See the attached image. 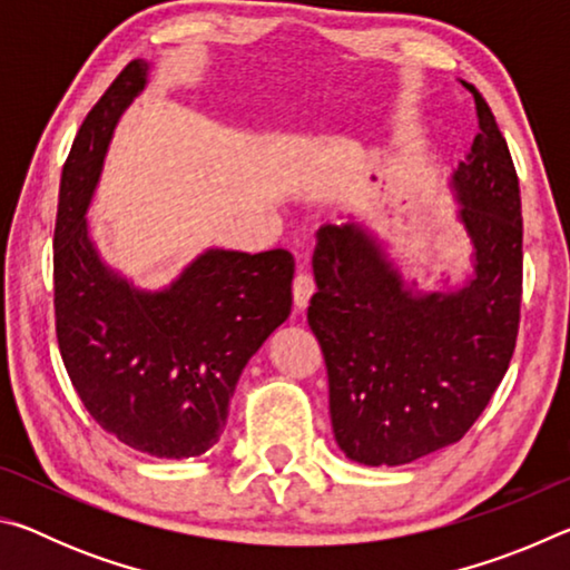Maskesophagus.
<instances>
[{
  "instance_id": "1",
  "label": "esophagus",
  "mask_w": 570,
  "mask_h": 570,
  "mask_svg": "<svg viewBox=\"0 0 570 570\" xmlns=\"http://www.w3.org/2000/svg\"><path fill=\"white\" fill-rule=\"evenodd\" d=\"M314 294V278L308 274H296L294 278V304L298 312L308 306V298Z\"/></svg>"
}]
</instances>
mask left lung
Wrapping results in <instances>:
<instances>
[{"mask_svg": "<svg viewBox=\"0 0 570 570\" xmlns=\"http://www.w3.org/2000/svg\"><path fill=\"white\" fill-rule=\"evenodd\" d=\"M478 132L450 176L470 272L435 288L407 278L370 224L316 234L308 326L330 374L336 445L360 465H407L458 442L503 382L523 294L513 158L475 90Z\"/></svg>", "mask_w": 570, "mask_h": 570, "instance_id": "obj_1", "label": "left lung"}]
</instances>
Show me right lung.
I'll list each match as a JSON object with an SVG mask.
<instances>
[{
	"label": "right lung",
	"instance_id": "right-lung-1",
	"mask_svg": "<svg viewBox=\"0 0 570 570\" xmlns=\"http://www.w3.org/2000/svg\"><path fill=\"white\" fill-rule=\"evenodd\" d=\"M132 60L85 118L62 168L55 226L57 342L75 392L132 450L204 455L226 428L240 372L292 314L294 256L210 246L163 288L105 262L88 224L115 125L146 90Z\"/></svg>",
	"mask_w": 570,
	"mask_h": 570
}]
</instances>
